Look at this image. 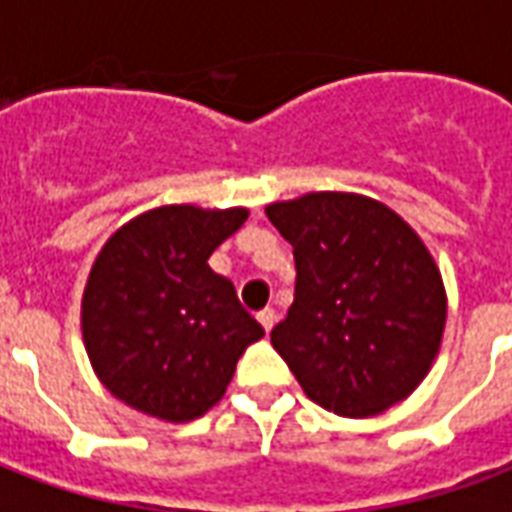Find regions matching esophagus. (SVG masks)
Returning <instances> with one entry per match:
<instances>
[{
  "instance_id": "esophagus-1",
  "label": "esophagus",
  "mask_w": 512,
  "mask_h": 512,
  "mask_svg": "<svg viewBox=\"0 0 512 512\" xmlns=\"http://www.w3.org/2000/svg\"><path fill=\"white\" fill-rule=\"evenodd\" d=\"M257 321H260V326H263L266 332H271V329H274V323H277V312L271 310V307H266V310L257 312Z\"/></svg>"
}]
</instances>
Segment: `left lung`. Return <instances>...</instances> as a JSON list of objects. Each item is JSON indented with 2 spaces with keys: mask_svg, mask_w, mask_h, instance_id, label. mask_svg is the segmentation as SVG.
Instances as JSON below:
<instances>
[{
  "mask_svg": "<svg viewBox=\"0 0 512 512\" xmlns=\"http://www.w3.org/2000/svg\"><path fill=\"white\" fill-rule=\"evenodd\" d=\"M293 246L296 296L271 345L312 403L376 417L428 376L447 323L441 271L414 227L351 191L271 202Z\"/></svg>",
  "mask_w": 512,
  "mask_h": 512,
  "instance_id": "obj_1",
  "label": "left lung"
}]
</instances>
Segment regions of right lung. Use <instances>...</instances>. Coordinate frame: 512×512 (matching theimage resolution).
Masks as SVG:
<instances>
[{
	"mask_svg": "<svg viewBox=\"0 0 512 512\" xmlns=\"http://www.w3.org/2000/svg\"><path fill=\"white\" fill-rule=\"evenodd\" d=\"M246 208L164 205L101 246L82 296V337L98 381L126 406L191 422L222 400L263 326L208 257Z\"/></svg>",
	"mask_w": 512,
	"mask_h": 512,
	"instance_id": "1",
	"label": "right lung"
}]
</instances>
